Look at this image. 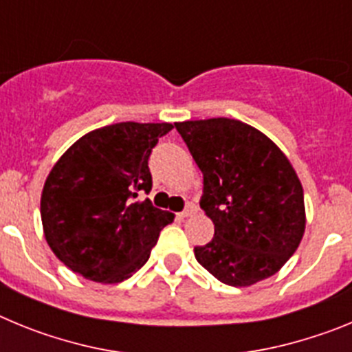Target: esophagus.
<instances>
[{
    "instance_id": "obj_1",
    "label": "esophagus",
    "mask_w": 352,
    "mask_h": 352,
    "mask_svg": "<svg viewBox=\"0 0 352 352\" xmlns=\"http://www.w3.org/2000/svg\"><path fill=\"white\" fill-rule=\"evenodd\" d=\"M195 213H197V206L192 203H188L186 204L185 210H183L182 213H178V217L179 219H188V217H192V214H195Z\"/></svg>"
}]
</instances>
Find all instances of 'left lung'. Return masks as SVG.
Returning a JSON list of instances; mask_svg holds the SVG:
<instances>
[{
  "label": "left lung",
  "mask_w": 352,
  "mask_h": 352,
  "mask_svg": "<svg viewBox=\"0 0 352 352\" xmlns=\"http://www.w3.org/2000/svg\"><path fill=\"white\" fill-rule=\"evenodd\" d=\"M203 173L201 208L213 220L197 263L232 287L275 275L305 232L303 188L278 146L229 118L174 123Z\"/></svg>",
  "instance_id": "obj_1"
}]
</instances>
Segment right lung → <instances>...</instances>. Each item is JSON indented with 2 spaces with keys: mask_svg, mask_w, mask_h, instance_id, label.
Wrapping results in <instances>:
<instances>
[{
  "mask_svg": "<svg viewBox=\"0 0 352 352\" xmlns=\"http://www.w3.org/2000/svg\"><path fill=\"white\" fill-rule=\"evenodd\" d=\"M170 123H116L86 133L56 162L40 214L54 256L72 272L118 284L141 270L160 231L174 220L149 199L148 160Z\"/></svg>",
  "mask_w": 352,
  "mask_h": 352,
  "instance_id": "add662e5",
  "label": "right lung"
}]
</instances>
